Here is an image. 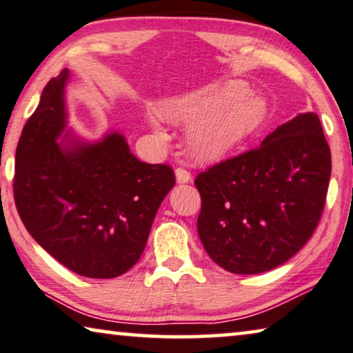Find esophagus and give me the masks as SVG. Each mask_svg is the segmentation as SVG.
<instances>
[{
  "mask_svg": "<svg viewBox=\"0 0 353 353\" xmlns=\"http://www.w3.org/2000/svg\"><path fill=\"white\" fill-rule=\"evenodd\" d=\"M174 174H176L177 183H188L192 181L190 172H188L187 170H183V168H177V170L174 171Z\"/></svg>",
  "mask_w": 353,
  "mask_h": 353,
  "instance_id": "34e87169",
  "label": "esophagus"
}]
</instances>
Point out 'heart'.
<instances>
[{"label": "heart", "instance_id": "obj_1", "mask_svg": "<svg viewBox=\"0 0 353 353\" xmlns=\"http://www.w3.org/2000/svg\"><path fill=\"white\" fill-rule=\"evenodd\" d=\"M159 112L166 122L190 126L188 154L199 163L222 160L254 134L268 115V104L259 93L249 92L243 81H225L168 99ZM150 125L161 130L155 119Z\"/></svg>", "mask_w": 353, "mask_h": 353}]
</instances>
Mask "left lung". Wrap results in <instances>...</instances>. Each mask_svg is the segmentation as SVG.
<instances>
[{
    "mask_svg": "<svg viewBox=\"0 0 353 353\" xmlns=\"http://www.w3.org/2000/svg\"><path fill=\"white\" fill-rule=\"evenodd\" d=\"M330 176V147L314 112L298 114L260 147L201 172L194 181L198 234L208 255L234 274L290 260L317 227Z\"/></svg>",
    "mask_w": 353,
    "mask_h": 353,
    "instance_id": "left-lung-1",
    "label": "left lung"
}]
</instances>
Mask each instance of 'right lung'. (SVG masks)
I'll return each instance as SVG.
<instances>
[{
	"label": "right lung",
	"instance_id": "add662e5",
	"mask_svg": "<svg viewBox=\"0 0 353 353\" xmlns=\"http://www.w3.org/2000/svg\"><path fill=\"white\" fill-rule=\"evenodd\" d=\"M70 70L50 79L15 152L14 198L25 228L76 274L112 279L143 255L176 179L131 154L120 131L83 138L68 120Z\"/></svg>",
	"mask_w": 353,
	"mask_h": 353
}]
</instances>
